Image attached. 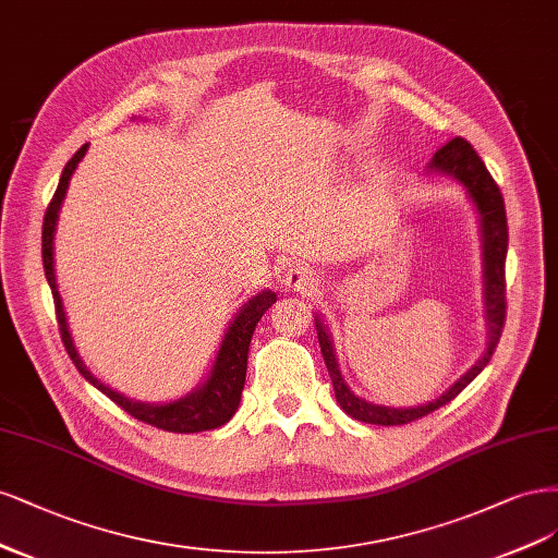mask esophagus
Instances as JSON below:
<instances>
[{"mask_svg": "<svg viewBox=\"0 0 558 558\" xmlns=\"http://www.w3.org/2000/svg\"><path fill=\"white\" fill-rule=\"evenodd\" d=\"M317 274L308 264H292L290 268L284 271V287H290L292 292H308L313 287H317Z\"/></svg>", "mask_w": 558, "mask_h": 558, "instance_id": "esophagus-1", "label": "esophagus"}]
</instances>
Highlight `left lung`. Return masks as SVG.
<instances>
[{
  "mask_svg": "<svg viewBox=\"0 0 558 558\" xmlns=\"http://www.w3.org/2000/svg\"><path fill=\"white\" fill-rule=\"evenodd\" d=\"M430 169L442 171L447 175H454L457 181L465 187L469 196L473 199L477 213H480V225H482V250H484V299H487V322H489V345L487 352L482 354L480 362L459 377V383L449 387L440 399L434 403H426L420 408H385V405H373L364 399L354 397L350 387L345 385L343 375L338 371L333 345L329 338V329L322 325V319H315L317 340L322 348V356H325L327 371L331 375L336 401L340 403L350 417L366 422V424H380V426H401L408 422H415L420 417H426L428 412L438 410L440 405L457 399L459 393L469 387L480 371L489 364L492 354L496 352V345L500 340L502 327H506V255H508V218H506V204H502V194L492 178V173L484 167V161L475 153L469 141L454 136L447 141L445 146L434 155L430 161Z\"/></svg>",
  "mask_w": 558,
  "mask_h": 558,
  "instance_id": "left-lung-1",
  "label": "left lung"
}]
</instances>
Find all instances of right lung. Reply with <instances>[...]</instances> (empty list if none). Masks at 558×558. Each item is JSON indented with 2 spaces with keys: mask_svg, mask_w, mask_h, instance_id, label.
I'll return each mask as SVG.
<instances>
[{
  "mask_svg": "<svg viewBox=\"0 0 558 558\" xmlns=\"http://www.w3.org/2000/svg\"><path fill=\"white\" fill-rule=\"evenodd\" d=\"M87 150V143L76 150V155L66 161V167L62 171V178L58 183L56 194L46 208L44 215V231H41V257H44V271L46 280L50 284L52 301H56V317H58V327L64 350L69 354L71 362L78 368V373L85 377L89 385H95L101 393H106L116 405H120L128 415L134 420L157 426L161 430H169V434H196V430H210L218 428L225 422H229L236 412L241 403V393L245 385V371H247V350H250V340H253L257 322L262 315L271 308L276 303L274 292H262L253 301H247L243 305V311L233 317L231 327L222 340V348L218 352V359H215V366L204 387L196 391L187 393L185 399H178L167 405H150V403H136L124 399L122 393L109 389L101 385L97 377L85 368V364L78 359L74 343H71V336L66 329V317L62 311V299L56 284V271H52V233H56V222H58V213L62 206V199L69 187V178L76 171V165L83 159Z\"/></svg>",
  "mask_w": 558,
  "mask_h": 558,
  "instance_id": "add662e5",
  "label": "right lung"
}]
</instances>
